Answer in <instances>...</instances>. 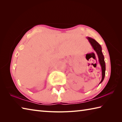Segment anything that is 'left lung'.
<instances>
[{
  "label": "left lung",
  "instance_id": "obj_1",
  "mask_svg": "<svg viewBox=\"0 0 122 122\" xmlns=\"http://www.w3.org/2000/svg\"><path fill=\"white\" fill-rule=\"evenodd\" d=\"M87 39L89 40V41L92 46L93 49L97 52L98 59H99V63L101 66V68H102V80L100 83H101L104 80L105 75V63L104 61V57L102 52V47L100 44L93 39L90 37H87Z\"/></svg>",
  "mask_w": 122,
  "mask_h": 122
}]
</instances>
